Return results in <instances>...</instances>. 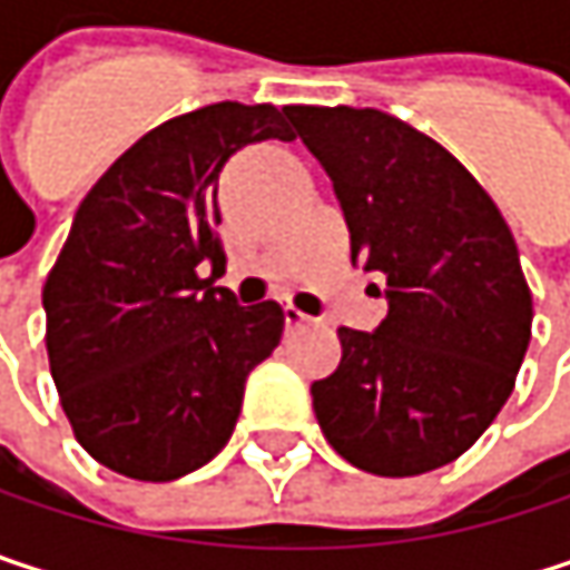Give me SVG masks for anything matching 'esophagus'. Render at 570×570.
Listing matches in <instances>:
<instances>
[{
  "instance_id": "esophagus-1",
  "label": "esophagus",
  "mask_w": 570,
  "mask_h": 570,
  "mask_svg": "<svg viewBox=\"0 0 570 570\" xmlns=\"http://www.w3.org/2000/svg\"><path fill=\"white\" fill-rule=\"evenodd\" d=\"M284 320H286V326H289V330H296V326L309 323V316H306V313H299V309H296V306H289V303L284 306Z\"/></svg>"
}]
</instances>
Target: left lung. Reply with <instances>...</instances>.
<instances>
[{"instance_id":"obj_1","label":"left lung","mask_w":570,"mask_h":570,"mask_svg":"<svg viewBox=\"0 0 570 570\" xmlns=\"http://www.w3.org/2000/svg\"><path fill=\"white\" fill-rule=\"evenodd\" d=\"M330 174L353 264L386 277L390 313L340 326L343 360L309 386L326 442L373 475L455 462L512 396L531 289L505 217L442 145L376 108L293 105Z\"/></svg>"}]
</instances>
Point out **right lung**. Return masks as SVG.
<instances>
[{"label":"right lung","instance_id":"obj_1","mask_svg":"<svg viewBox=\"0 0 570 570\" xmlns=\"http://www.w3.org/2000/svg\"><path fill=\"white\" fill-rule=\"evenodd\" d=\"M289 105L217 101L135 141L75 210L42 289L46 346L81 449L138 482H174L230 439L244 383L284 336L274 299L240 306L224 267L217 177L257 141H293Z\"/></svg>","mask_w":570,"mask_h":570}]
</instances>
